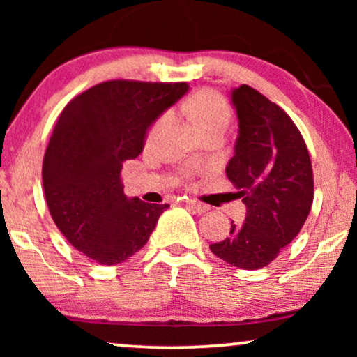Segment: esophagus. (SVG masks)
<instances>
[{"instance_id":"1","label":"esophagus","mask_w":357,"mask_h":357,"mask_svg":"<svg viewBox=\"0 0 357 357\" xmlns=\"http://www.w3.org/2000/svg\"><path fill=\"white\" fill-rule=\"evenodd\" d=\"M187 206H190L192 209H195V211L197 213H206L208 211V206L206 204H203V203H199V202H195V199H187Z\"/></svg>"}]
</instances>
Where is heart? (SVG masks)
<instances>
[{"mask_svg": "<svg viewBox=\"0 0 357 357\" xmlns=\"http://www.w3.org/2000/svg\"><path fill=\"white\" fill-rule=\"evenodd\" d=\"M185 112L198 125V128L203 135L218 130L226 131L229 121H231V110H229L227 102L213 91H203L195 96L188 102V105L185 107ZM170 121H172V115L170 114H164L155 121L148 135L149 143L158 141V138L167 128Z\"/></svg>", "mask_w": 357, "mask_h": 357, "instance_id": "1", "label": "heart"}]
</instances>
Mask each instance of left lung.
I'll return each mask as SVG.
<instances>
[{
    "label": "left lung",
    "mask_w": 357,
    "mask_h": 357,
    "mask_svg": "<svg viewBox=\"0 0 357 357\" xmlns=\"http://www.w3.org/2000/svg\"><path fill=\"white\" fill-rule=\"evenodd\" d=\"M231 104L238 130L226 175L247 213L209 248L229 265L258 270L304 226L314 202V174L305 141L284 110L245 84L231 91Z\"/></svg>",
    "instance_id": "obj_1"
}]
</instances>
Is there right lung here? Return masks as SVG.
<instances>
[{
  "label": "right lung",
  "instance_id": "add662e5",
  "mask_svg": "<svg viewBox=\"0 0 357 357\" xmlns=\"http://www.w3.org/2000/svg\"><path fill=\"white\" fill-rule=\"evenodd\" d=\"M188 89L187 82L107 81L63 109L43 158V192L66 241L100 265H116L143 248L169 208L126 197L120 172Z\"/></svg>",
  "mask_w": 357,
  "mask_h": 357
}]
</instances>
